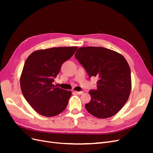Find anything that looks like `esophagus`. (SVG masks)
Segmentation results:
<instances>
[{
  "label": "esophagus",
  "mask_w": 153,
  "mask_h": 153,
  "mask_svg": "<svg viewBox=\"0 0 153 153\" xmlns=\"http://www.w3.org/2000/svg\"><path fill=\"white\" fill-rule=\"evenodd\" d=\"M74 92H75V93L76 94H82L83 93H84V92H82V91H80V92H78V91H74Z\"/></svg>",
  "instance_id": "esophagus-1"
}]
</instances>
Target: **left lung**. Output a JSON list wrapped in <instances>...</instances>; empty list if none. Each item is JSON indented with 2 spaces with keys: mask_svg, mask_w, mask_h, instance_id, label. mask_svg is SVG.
<instances>
[{
  "mask_svg": "<svg viewBox=\"0 0 153 153\" xmlns=\"http://www.w3.org/2000/svg\"><path fill=\"white\" fill-rule=\"evenodd\" d=\"M75 57L89 78H98L97 89L89 92L91 100L85 105L87 110L100 119L116 114L126 103L131 89V71L126 60L114 50L96 47L79 48Z\"/></svg>",
  "mask_w": 153,
  "mask_h": 153,
  "instance_id": "8db88e82",
  "label": "left lung"
}]
</instances>
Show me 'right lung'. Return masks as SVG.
<instances>
[{"mask_svg": "<svg viewBox=\"0 0 153 153\" xmlns=\"http://www.w3.org/2000/svg\"><path fill=\"white\" fill-rule=\"evenodd\" d=\"M77 47L39 50L27 57L20 76V87L27 102L38 114L53 117L66 108L70 91L56 87L52 82L62 64L70 59Z\"/></svg>", "mask_w": 153, "mask_h": 153, "instance_id": "obj_1", "label": "right lung"}]
</instances>
